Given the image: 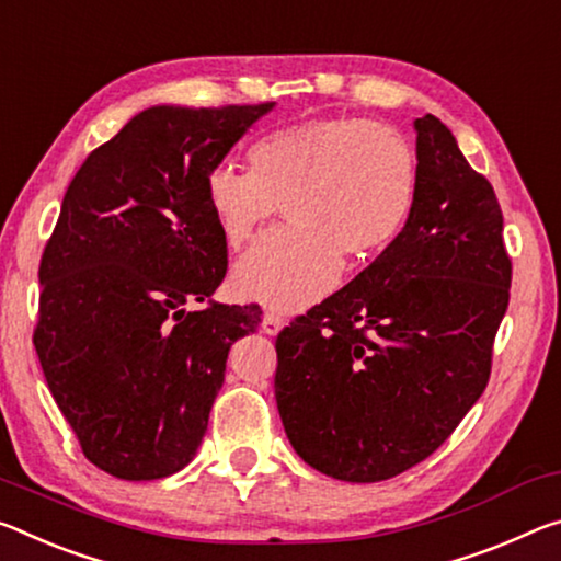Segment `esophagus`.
I'll return each instance as SVG.
<instances>
[{
	"instance_id": "esophagus-1",
	"label": "esophagus",
	"mask_w": 561,
	"mask_h": 561,
	"mask_svg": "<svg viewBox=\"0 0 561 561\" xmlns=\"http://www.w3.org/2000/svg\"><path fill=\"white\" fill-rule=\"evenodd\" d=\"M284 324H287V322H284L282 314H277V312H266L264 319H262V332L274 336V334H279V329H282Z\"/></svg>"
}]
</instances>
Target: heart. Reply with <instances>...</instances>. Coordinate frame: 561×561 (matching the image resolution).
I'll return each instance as SVG.
<instances>
[{"label": "heart", "mask_w": 561, "mask_h": 561, "mask_svg": "<svg viewBox=\"0 0 561 561\" xmlns=\"http://www.w3.org/2000/svg\"><path fill=\"white\" fill-rule=\"evenodd\" d=\"M249 172L219 164L204 194L225 242L239 249L282 202L289 225L234 266V289L282 312L314 305L350 264L402 234L416 199V159L394 127L357 117L309 119L249 147Z\"/></svg>", "instance_id": "obj_1"}]
</instances>
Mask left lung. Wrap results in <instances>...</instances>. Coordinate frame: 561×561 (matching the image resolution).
<instances>
[{"mask_svg":"<svg viewBox=\"0 0 561 561\" xmlns=\"http://www.w3.org/2000/svg\"><path fill=\"white\" fill-rule=\"evenodd\" d=\"M414 131L416 199L402 234L277 336L284 432L342 482L392 479L447 442L484 392L510 305L492 184L434 114Z\"/></svg>","mask_w":561,"mask_h":561,"instance_id":"1","label":"left lung"}]
</instances>
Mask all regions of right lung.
<instances>
[{"mask_svg": "<svg viewBox=\"0 0 561 561\" xmlns=\"http://www.w3.org/2000/svg\"><path fill=\"white\" fill-rule=\"evenodd\" d=\"M266 104H159L79 167L39 264L34 350L84 457L149 482L197 455L229 346L260 305H210L227 242L204 184Z\"/></svg>", "mask_w": 561, "mask_h": 561, "instance_id": "add662e5", "label": "right lung"}]
</instances>
